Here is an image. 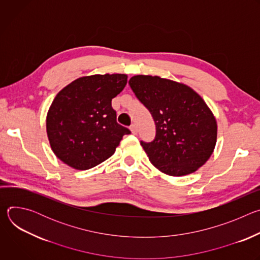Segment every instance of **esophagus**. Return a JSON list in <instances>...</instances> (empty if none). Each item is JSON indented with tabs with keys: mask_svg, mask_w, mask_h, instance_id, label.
Segmentation results:
<instances>
[{
	"mask_svg": "<svg viewBox=\"0 0 260 260\" xmlns=\"http://www.w3.org/2000/svg\"><path fill=\"white\" fill-rule=\"evenodd\" d=\"M129 129H131V132H132L133 135H137V134H138V128H137V125H136V124H132V125L129 126Z\"/></svg>",
	"mask_w": 260,
	"mask_h": 260,
	"instance_id": "esophagus-1",
	"label": "esophagus"
}]
</instances>
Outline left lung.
I'll list each match as a JSON object with an SVG mask.
<instances>
[{"label": "left lung", "instance_id": "1", "mask_svg": "<svg viewBox=\"0 0 260 260\" xmlns=\"http://www.w3.org/2000/svg\"><path fill=\"white\" fill-rule=\"evenodd\" d=\"M128 84L155 122L152 142L141 141L151 164L175 177L196 172L212 155L217 122L191 87L158 76L137 75Z\"/></svg>", "mask_w": 260, "mask_h": 260}]
</instances>
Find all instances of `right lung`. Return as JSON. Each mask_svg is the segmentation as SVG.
<instances>
[{
    "mask_svg": "<svg viewBox=\"0 0 260 260\" xmlns=\"http://www.w3.org/2000/svg\"><path fill=\"white\" fill-rule=\"evenodd\" d=\"M127 82L125 74L78 78L54 98L46 117L53 153L76 170H88L112 156L131 131L116 121L112 99Z\"/></svg>",
    "mask_w": 260,
    "mask_h": 260,
    "instance_id": "add662e5",
    "label": "right lung"
}]
</instances>
